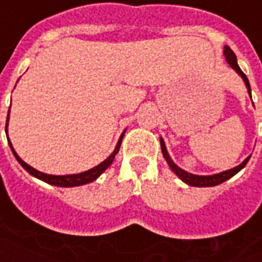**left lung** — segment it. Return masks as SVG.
I'll return each instance as SVG.
<instances>
[{"label": "left lung", "mask_w": 262, "mask_h": 262, "mask_svg": "<svg viewBox=\"0 0 262 262\" xmlns=\"http://www.w3.org/2000/svg\"><path fill=\"white\" fill-rule=\"evenodd\" d=\"M225 57H226V60H228L229 66L232 67L233 70L237 72L238 75L243 78L244 83H246V86H247V89H249V93L251 92V89H250V83H249V79H247V76L244 75V72L242 70H240V67L237 66V60H236V54L233 53V50L230 49V47H225ZM250 96H251V93H250ZM160 146H162V154H163V156H165L166 162L169 163V166H170V169L173 171H174L176 174L180 177L181 180L184 181V183H187L188 186H194V187H213V186H217V184H221V183H223V181L229 180L230 177H233V176L236 174V173H238V171L243 169L244 166L247 165V162L250 160V156L247 158V159L244 160L242 165L236 166V167H233V169H230V170H226V171H222V173H219V174H213V176H195V174H191V173H187V171H184L183 169H180L179 166H176L174 163H173V160L170 159V156H169V154H167V150H166V146H165V142H163V139H160Z\"/></svg>", "instance_id": "8db88e82"}]
</instances>
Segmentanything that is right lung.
Instances as JSON below:
<instances>
[{
  "instance_id": "obj_1",
  "label": "right lung",
  "mask_w": 262,
  "mask_h": 262,
  "mask_svg": "<svg viewBox=\"0 0 262 262\" xmlns=\"http://www.w3.org/2000/svg\"><path fill=\"white\" fill-rule=\"evenodd\" d=\"M8 118H9V110H8V117H7V124H5V133H7V125H8ZM121 139H123V135H121V138L118 141L117 146H116V149L113 152L110 156H108L107 159L102 162L100 165L96 166V167H93L91 170L88 171H83V173H79V174H68V176H51V174H46V173H41V171L36 170L33 167H30L28 163H25L24 160L19 158L15 149L12 148V144L9 142V138H8V144L11 146V150H12L13 156L16 158L20 166L24 167L25 170L30 173L32 176L34 177H37L40 180L46 181V183H49V184H53V186H57V187H75V186H83V184H88V183H92V181H95L99 177V176L102 174L103 171L107 169L108 166L112 165V162L114 160V156L117 155L118 149H120V145H121Z\"/></svg>"
}]
</instances>
